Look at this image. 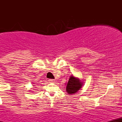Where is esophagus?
<instances>
[{
	"label": "esophagus",
	"instance_id": "obj_1",
	"mask_svg": "<svg viewBox=\"0 0 122 122\" xmlns=\"http://www.w3.org/2000/svg\"><path fill=\"white\" fill-rule=\"evenodd\" d=\"M49 81L50 82H54V80L53 79H49Z\"/></svg>",
	"mask_w": 122,
	"mask_h": 122
}]
</instances>
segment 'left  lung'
<instances>
[{
    "instance_id": "1",
    "label": "left lung",
    "mask_w": 122,
    "mask_h": 122,
    "mask_svg": "<svg viewBox=\"0 0 122 122\" xmlns=\"http://www.w3.org/2000/svg\"><path fill=\"white\" fill-rule=\"evenodd\" d=\"M82 84L79 79H76L75 77L71 76L67 84L66 90L69 94H73L81 88Z\"/></svg>"
}]
</instances>
